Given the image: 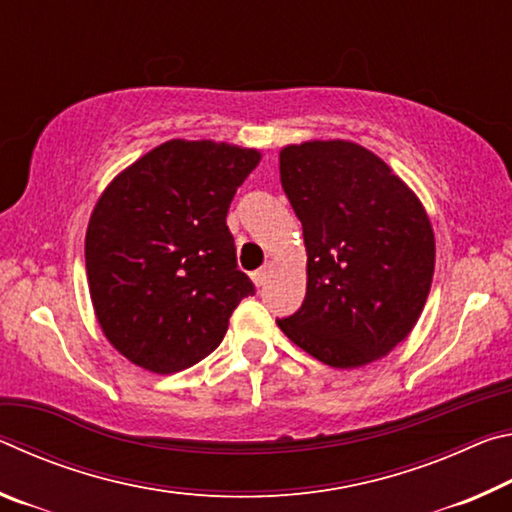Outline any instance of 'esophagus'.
I'll return each instance as SVG.
<instances>
[{"label":"esophagus","mask_w":512,"mask_h":512,"mask_svg":"<svg viewBox=\"0 0 512 512\" xmlns=\"http://www.w3.org/2000/svg\"><path fill=\"white\" fill-rule=\"evenodd\" d=\"M268 275H271V264H264L259 271L253 273V282L257 284V287H264V284L268 282Z\"/></svg>","instance_id":"esophagus-1"}]
</instances>
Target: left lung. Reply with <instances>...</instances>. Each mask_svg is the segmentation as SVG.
Here are the masks:
<instances>
[{
  "mask_svg": "<svg viewBox=\"0 0 512 512\" xmlns=\"http://www.w3.org/2000/svg\"><path fill=\"white\" fill-rule=\"evenodd\" d=\"M280 180L302 223L307 296L277 325L332 368L386 357L418 323L436 264L418 196L375 153L345 140L284 146Z\"/></svg>",
  "mask_w": 512,
  "mask_h": 512,
  "instance_id": "1",
  "label": "left lung"
}]
</instances>
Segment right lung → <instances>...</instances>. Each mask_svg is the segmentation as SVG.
Wrapping results in <instances>:
<instances>
[{
  "instance_id": "add662e5",
  "label": "right lung",
  "mask_w": 512,
  "mask_h": 512,
  "mask_svg": "<svg viewBox=\"0 0 512 512\" xmlns=\"http://www.w3.org/2000/svg\"><path fill=\"white\" fill-rule=\"evenodd\" d=\"M259 158L225 142L171 140L121 171L94 205L85 235L94 314L135 366L158 375L194 366L255 293L225 216Z\"/></svg>"
}]
</instances>
